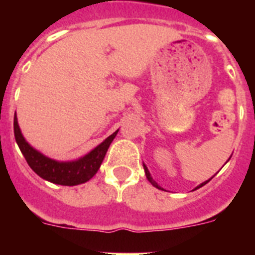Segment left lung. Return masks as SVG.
Masks as SVG:
<instances>
[{"instance_id": "8db88e82", "label": "left lung", "mask_w": 255, "mask_h": 255, "mask_svg": "<svg viewBox=\"0 0 255 255\" xmlns=\"http://www.w3.org/2000/svg\"><path fill=\"white\" fill-rule=\"evenodd\" d=\"M143 166H144V171H145V175H147V179H148V181H149L150 184H152L153 186H155V188L161 189V188H159V186H158V184H157V182H155L154 180L152 179V176H150V173H149V171H148L147 166H145V164H143ZM209 180H211V179H209ZM209 180H208V181H209ZM208 181L203 182V184H200L199 186H197V188H195V190H197V189H199V188H202V186H203V185H206V184H207V182H208Z\"/></svg>"}]
</instances>
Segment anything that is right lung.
<instances>
[{"mask_svg": "<svg viewBox=\"0 0 255 255\" xmlns=\"http://www.w3.org/2000/svg\"><path fill=\"white\" fill-rule=\"evenodd\" d=\"M117 131L110 135L103 143H101L98 147L94 148L91 153H88L83 158L75 162H57L43 155L26 143L24 136L21 135V131H20L19 125H17L16 114L13 117L15 139H16L17 145H19L20 150L25 157L30 168L37 175H39L42 179L57 184V185L74 186L91 180L96 175L97 171L100 170L108 147L116 136Z\"/></svg>", "mask_w": 255, "mask_h": 255, "instance_id": "right-lung-1", "label": "right lung"}]
</instances>
